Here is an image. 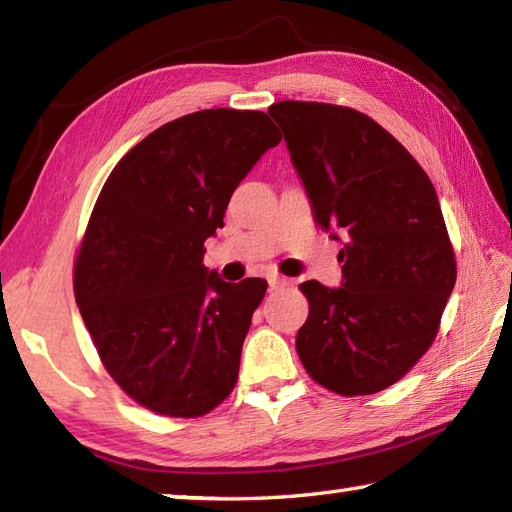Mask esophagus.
I'll return each mask as SVG.
<instances>
[{"label": "esophagus", "instance_id": "obj_1", "mask_svg": "<svg viewBox=\"0 0 512 512\" xmlns=\"http://www.w3.org/2000/svg\"><path fill=\"white\" fill-rule=\"evenodd\" d=\"M268 286H270V290H281V288L288 286V279L286 277H279V275H273V277L268 279Z\"/></svg>", "mask_w": 512, "mask_h": 512}]
</instances>
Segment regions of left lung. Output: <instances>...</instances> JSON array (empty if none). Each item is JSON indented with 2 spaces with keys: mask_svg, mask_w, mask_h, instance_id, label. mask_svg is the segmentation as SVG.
I'll list each match as a JSON object with an SVG mask.
<instances>
[{
  "mask_svg": "<svg viewBox=\"0 0 512 512\" xmlns=\"http://www.w3.org/2000/svg\"><path fill=\"white\" fill-rule=\"evenodd\" d=\"M268 114L284 132L314 220L343 233L341 288L314 279L299 286L310 314L297 354L334 394H376L429 350L455 286L436 189L387 129L352 107L279 101Z\"/></svg>",
  "mask_w": 512,
  "mask_h": 512,
  "instance_id": "left-lung-1",
  "label": "left lung"
}]
</instances>
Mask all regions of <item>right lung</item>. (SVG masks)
Segmentation results:
<instances>
[{"mask_svg": "<svg viewBox=\"0 0 512 512\" xmlns=\"http://www.w3.org/2000/svg\"><path fill=\"white\" fill-rule=\"evenodd\" d=\"M281 132L264 112L202 110L118 160L74 262V297L118 387L145 409L198 418L237 383L268 284H226L202 264L237 184Z\"/></svg>", "mask_w": 512, "mask_h": 512, "instance_id": "obj_1", "label": "right lung"}]
</instances>
